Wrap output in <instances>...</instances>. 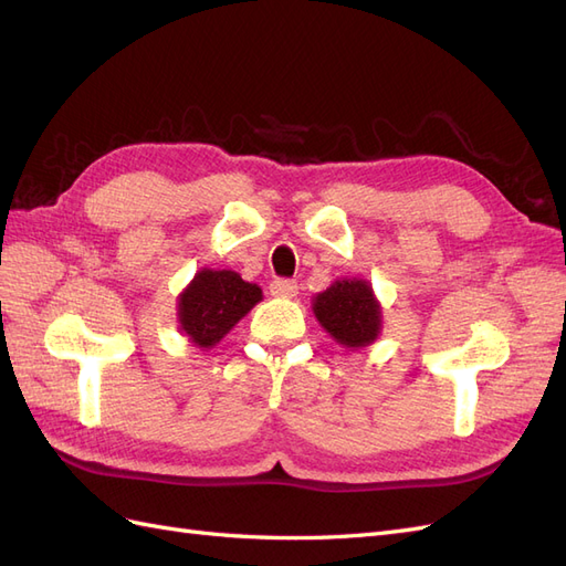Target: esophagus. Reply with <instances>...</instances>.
<instances>
[{"instance_id": "34e87169", "label": "esophagus", "mask_w": 566, "mask_h": 566, "mask_svg": "<svg viewBox=\"0 0 566 566\" xmlns=\"http://www.w3.org/2000/svg\"><path fill=\"white\" fill-rule=\"evenodd\" d=\"M269 290H271L273 297H295L297 295V281L276 279L269 285Z\"/></svg>"}]
</instances>
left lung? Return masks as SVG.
I'll return each instance as SVG.
<instances>
[{"label": "left lung", "mask_w": 566, "mask_h": 566, "mask_svg": "<svg viewBox=\"0 0 566 566\" xmlns=\"http://www.w3.org/2000/svg\"><path fill=\"white\" fill-rule=\"evenodd\" d=\"M314 314L331 337L349 349L370 345L382 328L380 302L361 279H342L323 290L314 297Z\"/></svg>", "instance_id": "1"}]
</instances>
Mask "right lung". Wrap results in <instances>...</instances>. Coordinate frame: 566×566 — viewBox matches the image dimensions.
<instances>
[{
	"instance_id": "right-lung-1",
	"label": "right lung",
	"mask_w": 566,
	"mask_h": 566,
	"mask_svg": "<svg viewBox=\"0 0 566 566\" xmlns=\"http://www.w3.org/2000/svg\"><path fill=\"white\" fill-rule=\"evenodd\" d=\"M262 300V287L229 269H202L179 295V331L210 349Z\"/></svg>"
}]
</instances>
